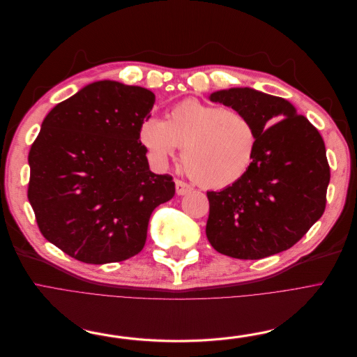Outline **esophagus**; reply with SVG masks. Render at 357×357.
<instances>
[{"label":"esophagus","mask_w":357,"mask_h":357,"mask_svg":"<svg viewBox=\"0 0 357 357\" xmlns=\"http://www.w3.org/2000/svg\"><path fill=\"white\" fill-rule=\"evenodd\" d=\"M192 192V188L190 184H188L185 181H181V180H176V193L178 196H183V195H188Z\"/></svg>","instance_id":"esophagus-1"}]
</instances>
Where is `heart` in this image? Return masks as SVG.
I'll return each instance as SVG.
<instances>
[{
	"mask_svg": "<svg viewBox=\"0 0 357 357\" xmlns=\"http://www.w3.org/2000/svg\"><path fill=\"white\" fill-rule=\"evenodd\" d=\"M139 139L158 164L183 148L189 177L205 189L222 190L248 173L259 133L240 110L185 98L169 109L167 122L157 116L145 117Z\"/></svg>",
	"mask_w": 357,
	"mask_h": 357,
	"instance_id": "obj_1",
	"label": "heart"
}]
</instances>
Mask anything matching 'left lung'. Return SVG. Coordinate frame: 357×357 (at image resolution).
Masks as SVG:
<instances>
[{"label": "left lung", "mask_w": 357, "mask_h": 357, "mask_svg": "<svg viewBox=\"0 0 357 357\" xmlns=\"http://www.w3.org/2000/svg\"><path fill=\"white\" fill-rule=\"evenodd\" d=\"M209 98L243 112L259 133L248 173L206 193L211 245L241 260L291 248L326 211L330 165L319 132L287 100L250 87L215 91Z\"/></svg>", "instance_id": "1"}]
</instances>
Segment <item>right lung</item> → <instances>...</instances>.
Listing matches in <instances>:
<instances>
[{"instance_id":"add662e5","label":"right lung","mask_w":357,"mask_h":357,"mask_svg":"<svg viewBox=\"0 0 357 357\" xmlns=\"http://www.w3.org/2000/svg\"><path fill=\"white\" fill-rule=\"evenodd\" d=\"M155 94L97 81L47 113L29 152L27 197L45 238L82 263L130 259L152 211L176 193L149 169L139 126Z\"/></svg>"}]
</instances>
